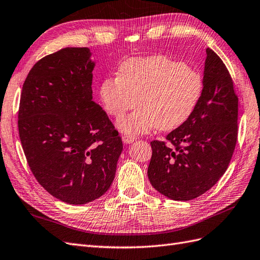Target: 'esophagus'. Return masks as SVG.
Masks as SVG:
<instances>
[{
  "label": "esophagus",
  "instance_id": "obj_1",
  "mask_svg": "<svg viewBox=\"0 0 260 260\" xmlns=\"http://www.w3.org/2000/svg\"><path fill=\"white\" fill-rule=\"evenodd\" d=\"M135 140H136V137H132V136H127V135L122 136V141H123L124 143H127V144H130V143H132L133 141H135Z\"/></svg>",
  "mask_w": 260,
  "mask_h": 260
}]
</instances>
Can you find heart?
<instances>
[{
	"mask_svg": "<svg viewBox=\"0 0 260 260\" xmlns=\"http://www.w3.org/2000/svg\"><path fill=\"white\" fill-rule=\"evenodd\" d=\"M205 83L200 72L165 55L129 59L119 67L118 76L105 79L100 97L106 113L120 119L118 128L135 137L157 128L171 131L192 116L201 101Z\"/></svg>",
	"mask_w": 260,
	"mask_h": 260,
	"instance_id": "obj_1",
	"label": "heart"
}]
</instances>
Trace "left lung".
<instances>
[{
  "instance_id": "obj_1",
  "label": "left lung",
  "mask_w": 260,
  "mask_h": 260,
  "mask_svg": "<svg viewBox=\"0 0 260 260\" xmlns=\"http://www.w3.org/2000/svg\"><path fill=\"white\" fill-rule=\"evenodd\" d=\"M203 94L188 120L151 142L147 177L165 197L188 201L199 197L225 173L237 141L238 97L228 68L207 48Z\"/></svg>"
}]
</instances>
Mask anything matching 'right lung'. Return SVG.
Returning a JSON list of instances; mask_svg holds the SVG:
<instances>
[{
  "instance_id": "obj_1",
  "label": "right lung",
  "mask_w": 260,
  "mask_h": 260,
  "mask_svg": "<svg viewBox=\"0 0 260 260\" xmlns=\"http://www.w3.org/2000/svg\"><path fill=\"white\" fill-rule=\"evenodd\" d=\"M88 48H64L40 59L23 84L18 132L35 178L70 205L106 192L122 151L107 114L93 102Z\"/></svg>"
}]
</instances>
